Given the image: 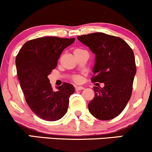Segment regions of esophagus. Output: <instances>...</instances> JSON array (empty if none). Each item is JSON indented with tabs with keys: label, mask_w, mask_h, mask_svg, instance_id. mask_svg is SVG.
Listing matches in <instances>:
<instances>
[{
	"label": "esophagus",
	"mask_w": 152,
	"mask_h": 152,
	"mask_svg": "<svg viewBox=\"0 0 152 152\" xmlns=\"http://www.w3.org/2000/svg\"><path fill=\"white\" fill-rule=\"evenodd\" d=\"M83 89H84V88H83V87H81V86H76L75 87L76 91H78V90H82Z\"/></svg>",
	"instance_id": "esophagus-1"
}]
</instances>
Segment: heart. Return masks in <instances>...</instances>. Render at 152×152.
<instances>
[{"mask_svg": "<svg viewBox=\"0 0 152 152\" xmlns=\"http://www.w3.org/2000/svg\"><path fill=\"white\" fill-rule=\"evenodd\" d=\"M83 51H84V50H83V49H75L74 50V54L83 52ZM72 80L75 83H80L82 81V76L80 75H73L72 77Z\"/></svg>", "mask_w": 152, "mask_h": 152, "instance_id": "heart-1", "label": "heart"}]
</instances>
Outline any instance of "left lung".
<instances>
[{
    "mask_svg": "<svg viewBox=\"0 0 152 152\" xmlns=\"http://www.w3.org/2000/svg\"><path fill=\"white\" fill-rule=\"evenodd\" d=\"M95 54L93 83H103V88L94 87L95 97L88 104L90 113L102 121L119 115L130 100L136 72L134 52L121 38L104 33L77 37Z\"/></svg>",
    "mask_w": 152,
    "mask_h": 152,
    "instance_id": "obj_1",
    "label": "left lung"
}]
</instances>
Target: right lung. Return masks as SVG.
<instances>
[{"instance_id":"right-lung-1","label":"right lung","mask_w":152,"mask_h":152,"mask_svg":"<svg viewBox=\"0 0 152 152\" xmlns=\"http://www.w3.org/2000/svg\"><path fill=\"white\" fill-rule=\"evenodd\" d=\"M75 39L57 37L31 39L23 44L16 56L17 75L26 101L37 116L45 121L62 118L75 92L74 86L67 83L54 90L48 78L57 67L62 51Z\"/></svg>"}]
</instances>
